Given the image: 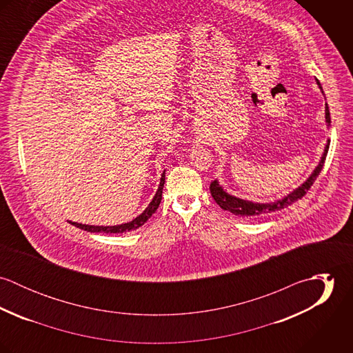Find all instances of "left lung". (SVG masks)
<instances>
[{
	"label": "left lung",
	"mask_w": 353,
	"mask_h": 353,
	"mask_svg": "<svg viewBox=\"0 0 353 353\" xmlns=\"http://www.w3.org/2000/svg\"><path fill=\"white\" fill-rule=\"evenodd\" d=\"M316 84L318 87L321 88L322 91V87L319 84V81L316 80ZM323 92V91H322ZM325 118H326V123L327 126L330 125V111H329V105L326 103V107H325ZM329 144H330V140H327V144L325 147V151L321 157V161L319 164L315 167V170L312 171V174L307 178V181L301 185L298 189H295L292 193L287 194L284 199L281 200H277L274 202H266V203H259V202L246 201V200H242V199H238V197H234L231 194H228L220 185L217 181H213L210 183V194L213 197V200L217 202V205L224 209V210H228L234 214H238V216H242V217H259V216H263V214H268V213H272V212H277V210H281L290 205H292L294 202L298 201L304 197V194L310 190V188L312 186V183L315 182L316 176L319 175L322 167H323V163H325V159H326V154L329 151Z\"/></svg>",
	"instance_id": "1"
}]
</instances>
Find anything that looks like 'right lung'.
<instances>
[{
  "label": "right lung",
  "mask_w": 353,
  "mask_h": 353,
  "mask_svg": "<svg viewBox=\"0 0 353 353\" xmlns=\"http://www.w3.org/2000/svg\"><path fill=\"white\" fill-rule=\"evenodd\" d=\"M164 179H165V175L163 172L161 178H160V185H159V189L153 197L151 203L148 205V208L141 213L139 214L136 219H133L132 221L129 223H125V224H119V225H87V224H80V223H74V221H69L72 225L77 227V228H81L87 232H104V234H122V232H128V231H133V230H137L139 227H141L152 214L156 212V209L159 208L160 201H161V193H163V188H164Z\"/></svg>",
  "instance_id": "1"
}]
</instances>
